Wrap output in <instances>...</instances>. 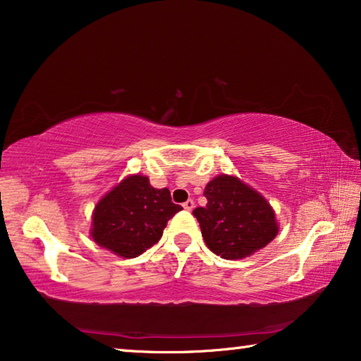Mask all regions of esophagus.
Segmentation results:
<instances>
[{"instance_id":"34e87169","label":"esophagus","mask_w":361,"mask_h":361,"mask_svg":"<svg viewBox=\"0 0 361 361\" xmlns=\"http://www.w3.org/2000/svg\"><path fill=\"white\" fill-rule=\"evenodd\" d=\"M183 209L188 210V212H191V210L194 209V200H192V199H188L186 202L183 204Z\"/></svg>"}]
</instances>
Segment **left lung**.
<instances>
[{"instance_id": "left-lung-1", "label": "left lung", "mask_w": 361, "mask_h": 361, "mask_svg": "<svg viewBox=\"0 0 361 361\" xmlns=\"http://www.w3.org/2000/svg\"><path fill=\"white\" fill-rule=\"evenodd\" d=\"M205 207L194 209L202 237L213 253L240 259L276 239L279 224L271 204L237 176L218 175L205 186Z\"/></svg>"}]
</instances>
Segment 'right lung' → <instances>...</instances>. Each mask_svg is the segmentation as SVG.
<instances>
[{"label":"right lung","instance_id":"obj_1","mask_svg":"<svg viewBox=\"0 0 361 361\" xmlns=\"http://www.w3.org/2000/svg\"><path fill=\"white\" fill-rule=\"evenodd\" d=\"M167 188L156 189L148 176L130 175L95 205L90 235L100 247L122 258H137L162 237L175 213Z\"/></svg>","mask_w":361,"mask_h":361}]
</instances>
